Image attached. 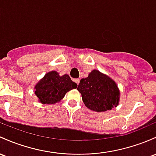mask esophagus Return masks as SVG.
Returning <instances> with one entry per match:
<instances>
[{
  "mask_svg": "<svg viewBox=\"0 0 156 156\" xmlns=\"http://www.w3.org/2000/svg\"><path fill=\"white\" fill-rule=\"evenodd\" d=\"M74 81L78 85V83H79V82H80V79L79 78H76V79H74Z\"/></svg>",
  "mask_w": 156,
  "mask_h": 156,
  "instance_id": "esophagus-1",
  "label": "esophagus"
}]
</instances>
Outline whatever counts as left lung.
Instances as JSON below:
<instances>
[{"instance_id":"8db88e82","label":"left lung","mask_w":156,"mask_h":156,"mask_svg":"<svg viewBox=\"0 0 156 156\" xmlns=\"http://www.w3.org/2000/svg\"><path fill=\"white\" fill-rule=\"evenodd\" d=\"M77 90L85 106L91 110L105 112L119 104L120 92L115 82L98 70L82 78Z\"/></svg>"}]
</instances>
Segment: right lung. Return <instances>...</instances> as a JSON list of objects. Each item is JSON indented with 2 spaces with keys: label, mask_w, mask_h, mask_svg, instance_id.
Here are the masks:
<instances>
[{
  "label": "right lung",
  "mask_w": 156,
  "mask_h": 156,
  "mask_svg": "<svg viewBox=\"0 0 156 156\" xmlns=\"http://www.w3.org/2000/svg\"><path fill=\"white\" fill-rule=\"evenodd\" d=\"M78 85L68 75L60 76L55 71L49 72L44 75L35 86V94L41 103L52 104L60 101L65 94Z\"/></svg>",
  "instance_id": "1"
}]
</instances>
